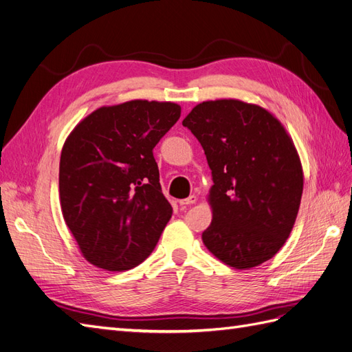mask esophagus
<instances>
[{"label":"esophagus","instance_id":"34e87169","mask_svg":"<svg viewBox=\"0 0 352 352\" xmlns=\"http://www.w3.org/2000/svg\"><path fill=\"white\" fill-rule=\"evenodd\" d=\"M195 201H197V197H195V195H190V197H188V198H185V199H180L179 204L182 206V207H186V206L194 204Z\"/></svg>","mask_w":352,"mask_h":352}]
</instances>
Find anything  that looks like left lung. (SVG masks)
<instances>
[{
  "mask_svg": "<svg viewBox=\"0 0 352 352\" xmlns=\"http://www.w3.org/2000/svg\"><path fill=\"white\" fill-rule=\"evenodd\" d=\"M206 153L212 182L208 251L247 270L270 260L294 228L304 175L283 124L260 105L204 101L182 122Z\"/></svg>",
  "mask_w": 352,
  "mask_h": 352,
  "instance_id": "left-lung-1",
  "label": "left lung"
}]
</instances>
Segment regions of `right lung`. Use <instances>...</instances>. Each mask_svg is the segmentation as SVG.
Segmentation results:
<instances>
[{
    "mask_svg": "<svg viewBox=\"0 0 352 352\" xmlns=\"http://www.w3.org/2000/svg\"><path fill=\"white\" fill-rule=\"evenodd\" d=\"M179 117L175 102L133 100L92 111L67 136L60 204L91 264L129 270L155 248L173 208L162 192L153 150Z\"/></svg>",
    "mask_w": 352,
    "mask_h": 352,
    "instance_id": "right-lung-1",
    "label": "right lung"
}]
</instances>
